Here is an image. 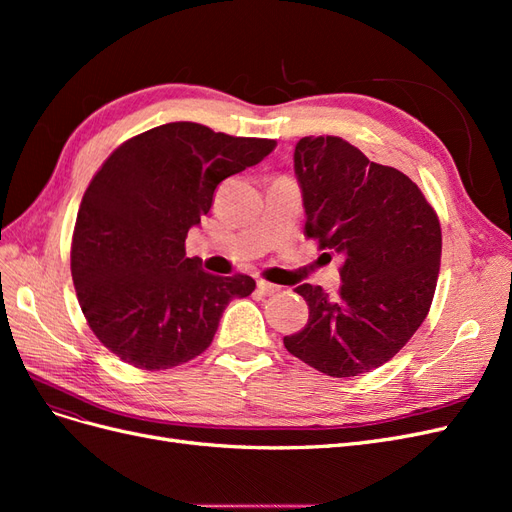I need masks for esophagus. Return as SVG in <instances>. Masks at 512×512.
<instances>
[{
  "mask_svg": "<svg viewBox=\"0 0 512 512\" xmlns=\"http://www.w3.org/2000/svg\"><path fill=\"white\" fill-rule=\"evenodd\" d=\"M258 292L265 294V297H271V294L280 292V286H275L271 282H265V280H258Z\"/></svg>",
  "mask_w": 512,
  "mask_h": 512,
  "instance_id": "esophagus-1",
  "label": "esophagus"
}]
</instances>
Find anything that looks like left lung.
<instances>
[{"label":"left lung","instance_id":"8db88e82","mask_svg":"<svg viewBox=\"0 0 512 512\" xmlns=\"http://www.w3.org/2000/svg\"><path fill=\"white\" fill-rule=\"evenodd\" d=\"M305 237L344 256L342 286L294 288L307 324L284 346L309 367L352 378L391 361L421 327L436 292L442 254L438 213L393 166L369 162L339 136H303L294 147Z\"/></svg>","mask_w":512,"mask_h":512}]
</instances>
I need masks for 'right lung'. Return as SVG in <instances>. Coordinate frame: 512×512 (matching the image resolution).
I'll use <instances>...</instances> for the list:
<instances>
[{
    "mask_svg": "<svg viewBox=\"0 0 512 512\" xmlns=\"http://www.w3.org/2000/svg\"><path fill=\"white\" fill-rule=\"evenodd\" d=\"M275 149L271 138L213 132L192 121L151 128L100 166L76 215L70 269L89 329L123 363L170 369L203 354L250 275L220 277L185 256L188 230L218 185Z\"/></svg>",
    "mask_w": 512,
    "mask_h": 512,
    "instance_id": "1",
    "label": "right lung"
}]
</instances>
